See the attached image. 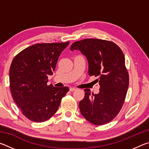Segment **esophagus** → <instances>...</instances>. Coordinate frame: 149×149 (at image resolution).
<instances>
[{
  "label": "esophagus",
  "instance_id": "1",
  "mask_svg": "<svg viewBox=\"0 0 149 149\" xmlns=\"http://www.w3.org/2000/svg\"><path fill=\"white\" fill-rule=\"evenodd\" d=\"M77 89L75 87H70V91H75Z\"/></svg>",
  "mask_w": 149,
  "mask_h": 149
}]
</instances>
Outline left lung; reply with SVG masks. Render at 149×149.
Masks as SVG:
<instances>
[{
  "mask_svg": "<svg viewBox=\"0 0 149 149\" xmlns=\"http://www.w3.org/2000/svg\"><path fill=\"white\" fill-rule=\"evenodd\" d=\"M70 50H79L89 63V75L98 77L100 91L85 89L79 109L85 119L95 125L112 121L122 108L129 86V75L122 50L114 42L98 39L74 42Z\"/></svg>",
  "mask_w": 149,
  "mask_h": 149,
  "instance_id": "8db88e82",
  "label": "left lung"
}]
</instances>
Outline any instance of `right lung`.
<instances>
[{"label": "right lung", "instance_id": "obj_1", "mask_svg": "<svg viewBox=\"0 0 149 149\" xmlns=\"http://www.w3.org/2000/svg\"><path fill=\"white\" fill-rule=\"evenodd\" d=\"M66 42L35 44L14 58L10 68V87L14 102L22 114L35 122H45L53 116L68 87L48 85Z\"/></svg>", "mask_w": 149, "mask_h": 149}]
</instances>
